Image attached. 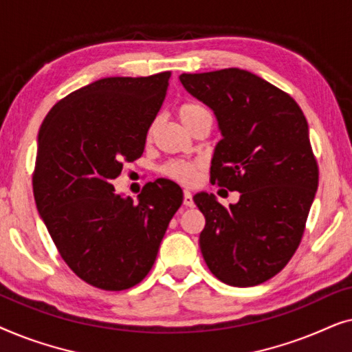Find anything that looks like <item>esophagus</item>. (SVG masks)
Wrapping results in <instances>:
<instances>
[{
  "instance_id": "34e87169",
  "label": "esophagus",
  "mask_w": 352,
  "mask_h": 352,
  "mask_svg": "<svg viewBox=\"0 0 352 352\" xmlns=\"http://www.w3.org/2000/svg\"><path fill=\"white\" fill-rule=\"evenodd\" d=\"M184 205L194 206V199H192V194L189 190H184Z\"/></svg>"
}]
</instances>
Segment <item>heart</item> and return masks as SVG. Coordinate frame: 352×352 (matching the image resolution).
Instances as JSON below:
<instances>
[{
    "mask_svg": "<svg viewBox=\"0 0 352 352\" xmlns=\"http://www.w3.org/2000/svg\"><path fill=\"white\" fill-rule=\"evenodd\" d=\"M208 113L210 112L204 107V105L195 102H186L177 107V117H179L181 122L184 123L186 128L189 126L192 122H195L197 118H200L201 115ZM151 133L152 129L148 131V134ZM201 166L204 165H201V162L199 160H170L162 166V173L173 181L190 186L199 181Z\"/></svg>",
    "mask_w": 352,
    "mask_h": 352,
    "instance_id": "obj_1",
    "label": "heart"
}]
</instances>
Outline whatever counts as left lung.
Instances as JSON below:
<instances>
[{
    "mask_svg": "<svg viewBox=\"0 0 352 352\" xmlns=\"http://www.w3.org/2000/svg\"><path fill=\"white\" fill-rule=\"evenodd\" d=\"M179 80L218 118L223 139L211 160V182L240 192L229 208L211 194L194 197L206 221L201 254L221 282L259 285L295 254L319 184L306 117L290 94L247 70L182 74Z\"/></svg>",
    "mask_w": 352,
    "mask_h": 352,
    "instance_id": "obj_1",
    "label": "left lung"
}]
</instances>
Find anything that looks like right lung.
<instances>
[{
	"instance_id": "right-lung-1",
	"label": "right lung",
	"mask_w": 352,
	"mask_h": 352,
	"mask_svg": "<svg viewBox=\"0 0 352 352\" xmlns=\"http://www.w3.org/2000/svg\"><path fill=\"white\" fill-rule=\"evenodd\" d=\"M170 76L94 81L60 99L38 134L36 208L67 266L100 290H128L147 276L182 204L168 179L147 182L138 201L112 186L123 163L142 155Z\"/></svg>"
}]
</instances>
